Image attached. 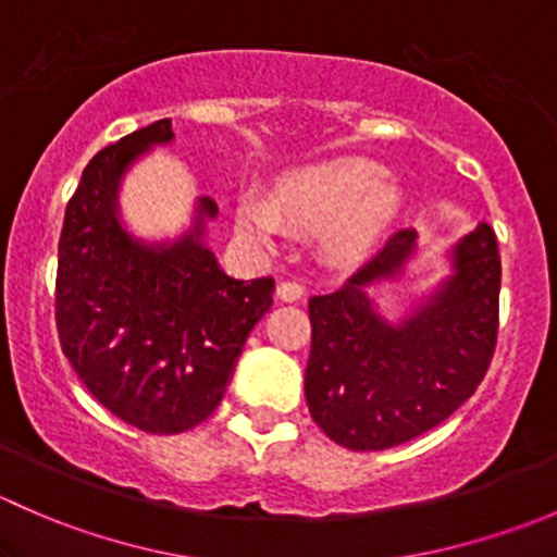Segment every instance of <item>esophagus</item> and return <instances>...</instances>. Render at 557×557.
Wrapping results in <instances>:
<instances>
[{"label":"esophagus","instance_id":"obj_1","mask_svg":"<svg viewBox=\"0 0 557 557\" xmlns=\"http://www.w3.org/2000/svg\"><path fill=\"white\" fill-rule=\"evenodd\" d=\"M305 296V285L296 283V280H283L277 285V299L283 301H299Z\"/></svg>","mask_w":557,"mask_h":557}]
</instances>
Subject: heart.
I'll use <instances>...</instances> for the list:
<instances>
[{
    "instance_id": "b5f03b06",
    "label": "heart",
    "mask_w": 557,
    "mask_h": 557,
    "mask_svg": "<svg viewBox=\"0 0 557 557\" xmlns=\"http://www.w3.org/2000/svg\"><path fill=\"white\" fill-rule=\"evenodd\" d=\"M401 207V188L374 161L336 159L294 170L274 185L272 196H239L237 228L258 247H274L285 223L318 232L336 258H356L377 245Z\"/></svg>"
}]
</instances>
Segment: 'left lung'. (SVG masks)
Returning a JSON list of instances; mask_svg holds the SVG:
<instances>
[{
  "label": "left lung",
  "mask_w": 557,
  "mask_h": 557,
  "mask_svg": "<svg viewBox=\"0 0 557 557\" xmlns=\"http://www.w3.org/2000/svg\"><path fill=\"white\" fill-rule=\"evenodd\" d=\"M423 252L401 228L342 288L310 299L307 407L350 450H387L447 420L485 377L498 334L502 258L487 223L445 252L447 274L391 320L372 288Z\"/></svg>",
  "instance_id": "8db88e82"
}]
</instances>
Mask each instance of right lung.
Instances as JSON below:
<instances>
[{"instance_id":"add662e5","label":"right lung","mask_w":557,"mask_h":557,"mask_svg":"<svg viewBox=\"0 0 557 557\" xmlns=\"http://www.w3.org/2000/svg\"><path fill=\"white\" fill-rule=\"evenodd\" d=\"M172 139L164 117L88 161L66 205L55 274L61 350L99 404L148 434H180L215 412L274 294L272 277L245 283L221 269L207 245L218 218L210 196L172 239L126 226L123 177Z\"/></svg>"}]
</instances>
